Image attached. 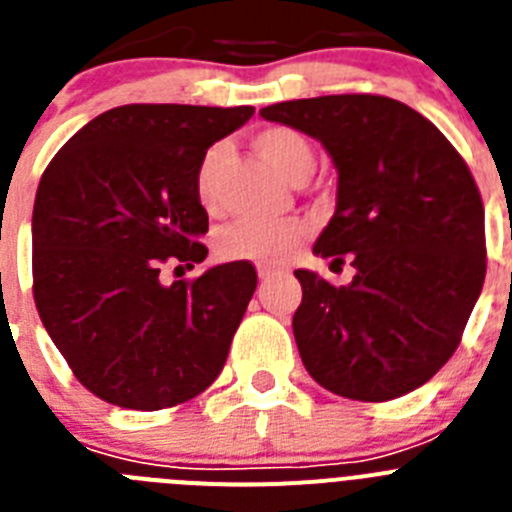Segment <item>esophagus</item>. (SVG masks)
<instances>
[{"label": "esophagus", "mask_w": 512, "mask_h": 512, "mask_svg": "<svg viewBox=\"0 0 512 512\" xmlns=\"http://www.w3.org/2000/svg\"><path fill=\"white\" fill-rule=\"evenodd\" d=\"M279 274V269H274V266H259V279L261 282H271V279L277 277Z\"/></svg>", "instance_id": "esophagus-1"}]
</instances>
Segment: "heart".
I'll list each match as a JSON object with an SVG mask.
<instances>
[{
    "label": "heart",
    "mask_w": 512,
    "mask_h": 512,
    "mask_svg": "<svg viewBox=\"0 0 512 512\" xmlns=\"http://www.w3.org/2000/svg\"><path fill=\"white\" fill-rule=\"evenodd\" d=\"M253 146L271 164V169L282 174L287 182L300 184L310 179L315 171V151L310 140L292 128H266L253 138ZM230 158L228 143H215L197 169V197L202 207L215 210L217 184ZM305 228L300 223H264V220H241L217 233V251L225 259L253 261V264H279L287 253L302 241Z\"/></svg>",
    "instance_id": "b5f03b06"
}]
</instances>
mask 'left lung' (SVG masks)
I'll use <instances>...</instances> for the list:
<instances>
[{
    "mask_svg": "<svg viewBox=\"0 0 512 512\" xmlns=\"http://www.w3.org/2000/svg\"><path fill=\"white\" fill-rule=\"evenodd\" d=\"M261 117L333 158L336 212L312 251L356 269L346 287L295 271L302 364L351 400L418 390L451 359L485 284V207L464 158L431 120L377 94L292 99Z\"/></svg>",
    "mask_w": 512,
    "mask_h": 512,
    "instance_id": "left-lung-1",
    "label": "left lung"
}]
</instances>
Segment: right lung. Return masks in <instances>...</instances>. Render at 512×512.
Masks as SVG:
<instances>
[{
	"instance_id": "1",
	"label": "right lung",
	"mask_w": 512,
	"mask_h": 512,
	"mask_svg": "<svg viewBox=\"0 0 512 512\" xmlns=\"http://www.w3.org/2000/svg\"><path fill=\"white\" fill-rule=\"evenodd\" d=\"M253 107L122 104L53 156L33 207V295L48 336L99 400L161 410L205 392L256 289L246 261L166 284L207 256L197 169ZM182 269V266H176Z\"/></svg>"
}]
</instances>
